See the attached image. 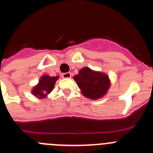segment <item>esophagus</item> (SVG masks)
Returning <instances> with one entry per match:
<instances>
[{
    "mask_svg": "<svg viewBox=\"0 0 153 153\" xmlns=\"http://www.w3.org/2000/svg\"><path fill=\"white\" fill-rule=\"evenodd\" d=\"M62 77L65 78V79H67V78H70L71 77V74L70 72H67V73H63L62 74Z\"/></svg>",
    "mask_w": 153,
    "mask_h": 153,
    "instance_id": "34e87169",
    "label": "esophagus"
}]
</instances>
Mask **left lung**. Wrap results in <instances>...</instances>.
<instances>
[{
    "instance_id": "1",
    "label": "left lung",
    "mask_w": 153,
    "mask_h": 153,
    "mask_svg": "<svg viewBox=\"0 0 153 153\" xmlns=\"http://www.w3.org/2000/svg\"><path fill=\"white\" fill-rule=\"evenodd\" d=\"M74 79L83 95L91 100H97L105 95L110 83L107 75L93 71L88 67L81 69Z\"/></svg>"
}]
</instances>
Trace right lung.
<instances>
[{"label":"right lung","mask_w":153,"mask_h":153,"mask_svg":"<svg viewBox=\"0 0 153 153\" xmlns=\"http://www.w3.org/2000/svg\"><path fill=\"white\" fill-rule=\"evenodd\" d=\"M58 76H49L47 75H44L41 76L39 83L33 88V94L36 97L40 99L45 98L53 89L55 83L58 79Z\"/></svg>","instance_id":"right-lung-1"}]
</instances>
